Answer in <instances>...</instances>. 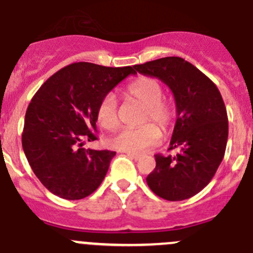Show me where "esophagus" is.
Listing matches in <instances>:
<instances>
[{"label":"esophagus","mask_w":253,"mask_h":253,"mask_svg":"<svg viewBox=\"0 0 253 253\" xmlns=\"http://www.w3.org/2000/svg\"><path fill=\"white\" fill-rule=\"evenodd\" d=\"M125 154L128 155L129 158L134 159V161H138V159H140V154H136V153H125Z\"/></svg>","instance_id":"obj_1"}]
</instances>
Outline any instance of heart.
Returning <instances> with one entry per match:
<instances>
[{
  "instance_id": "1",
  "label": "heart",
  "mask_w": 253,
  "mask_h": 253,
  "mask_svg": "<svg viewBox=\"0 0 253 253\" xmlns=\"http://www.w3.org/2000/svg\"><path fill=\"white\" fill-rule=\"evenodd\" d=\"M163 85L154 78H139L125 89V96L143 106L139 123L143 125L133 129H123L113 135L109 144L113 148L126 153H139L158 144L161 131L167 133L172 126L174 108L169 100L163 98ZM96 118L100 126L106 130H114L119 125L118 104L114 95L108 94L100 100L96 110ZM154 122L156 127L149 125ZM147 124L145 125V123Z\"/></svg>"
}]
</instances>
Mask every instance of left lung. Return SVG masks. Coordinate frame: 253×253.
I'll use <instances>...</instances> for the list:
<instances>
[{
    "mask_svg": "<svg viewBox=\"0 0 253 253\" xmlns=\"http://www.w3.org/2000/svg\"><path fill=\"white\" fill-rule=\"evenodd\" d=\"M134 70L154 76L174 95L177 122L169 150L155 154L154 170L147 177L149 188L167 201L196 196L211 182L224 157L228 118L216 84L182 57L169 56L134 65Z\"/></svg>",
    "mask_w": 253,
    "mask_h": 253,
    "instance_id": "obj_1",
    "label": "left lung"
}]
</instances>
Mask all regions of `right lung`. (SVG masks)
<instances>
[{
    "label": "right lung",
    "instance_id": "add662e5",
    "mask_svg": "<svg viewBox=\"0 0 253 253\" xmlns=\"http://www.w3.org/2000/svg\"><path fill=\"white\" fill-rule=\"evenodd\" d=\"M134 66L108 68L74 62L50 76L31 99L25 115L22 148L40 182L55 196L83 199L105 178L115 152L83 148L96 140L101 99Z\"/></svg>",
    "mask_w": 253,
    "mask_h": 253
}]
</instances>
